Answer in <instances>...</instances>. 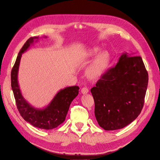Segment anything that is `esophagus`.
I'll use <instances>...</instances> for the list:
<instances>
[{"label": "esophagus", "instance_id": "1", "mask_svg": "<svg viewBox=\"0 0 160 160\" xmlns=\"http://www.w3.org/2000/svg\"><path fill=\"white\" fill-rule=\"evenodd\" d=\"M88 92H89V90L87 88H86V87L82 88L81 89L82 94H88Z\"/></svg>", "mask_w": 160, "mask_h": 160}]
</instances>
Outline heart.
Returning a JSON list of instances; mask_svg holds the SVG:
<instances>
[{"label": "heart", "instance_id": "heart-1", "mask_svg": "<svg viewBox=\"0 0 160 160\" xmlns=\"http://www.w3.org/2000/svg\"><path fill=\"white\" fill-rule=\"evenodd\" d=\"M99 46H93L77 56V60L78 62L88 61L95 57L86 72L88 78L91 80H96L101 78L111 63V54L107 50L102 52Z\"/></svg>", "mask_w": 160, "mask_h": 160}]
</instances>
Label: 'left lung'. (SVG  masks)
<instances>
[{"label": "left lung", "mask_w": 160, "mask_h": 160, "mask_svg": "<svg viewBox=\"0 0 160 160\" xmlns=\"http://www.w3.org/2000/svg\"><path fill=\"white\" fill-rule=\"evenodd\" d=\"M122 53L117 64L102 76L90 92L94 114L105 130L122 129L140 115L148 84V74L140 56Z\"/></svg>", "instance_id": "1"}]
</instances>
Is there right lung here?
Wrapping results in <instances>:
<instances>
[{
    "mask_svg": "<svg viewBox=\"0 0 160 160\" xmlns=\"http://www.w3.org/2000/svg\"><path fill=\"white\" fill-rule=\"evenodd\" d=\"M38 40V37L30 38L20 50L11 71V87L18 110L24 120L34 127L44 130H52L65 120L71 102L79 93V87L68 86L61 89L49 104L42 108L32 106L24 98L18 81L20 59L22 54Z\"/></svg>",
    "mask_w": 160,
    "mask_h": 160,
    "instance_id": "right-lung-1",
    "label": "right lung"
}]
</instances>
